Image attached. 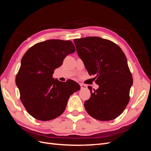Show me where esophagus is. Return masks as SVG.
Masks as SVG:
<instances>
[{
  "mask_svg": "<svg viewBox=\"0 0 151 151\" xmlns=\"http://www.w3.org/2000/svg\"><path fill=\"white\" fill-rule=\"evenodd\" d=\"M80 86H81V88L82 89H86L87 88V86L84 84H80Z\"/></svg>",
  "mask_w": 151,
  "mask_h": 151,
  "instance_id": "1",
  "label": "esophagus"
}]
</instances>
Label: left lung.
I'll return each mask as SVG.
<instances>
[{
    "instance_id": "1",
    "label": "left lung",
    "mask_w": 151,
    "mask_h": 151,
    "mask_svg": "<svg viewBox=\"0 0 151 151\" xmlns=\"http://www.w3.org/2000/svg\"><path fill=\"white\" fill-rule=\"evenodd\" d=\"M77 52L90 76H96L99 88L91 91L84 102L87 112L95 119L109 121L124 111L133 84L125 55L116 44L98 36L74 39Z\"/></svg>"
}]
</instances>
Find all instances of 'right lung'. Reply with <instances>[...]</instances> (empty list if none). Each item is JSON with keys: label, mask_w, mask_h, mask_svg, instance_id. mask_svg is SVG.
Segmentation results:
<instances>
[{"label": "right lung", "mask_w": 151, "mask_h": 151, "mask_svg": "<svg viewBox=\"0 0 151 151\" xmlns=\"http://www.w3.org/2000/svg\"><path fill=\"white\" fill-rule=\"evenodd\" d=\"M75 51L70 40H49L35 44L22 57L16 84L22 103L36 119L48 121L61 115L70 96L80 90L74 81L61 82L52 77L63 59Z\"/></svg>", "instance_id": "add662e5"}]
</instances>
